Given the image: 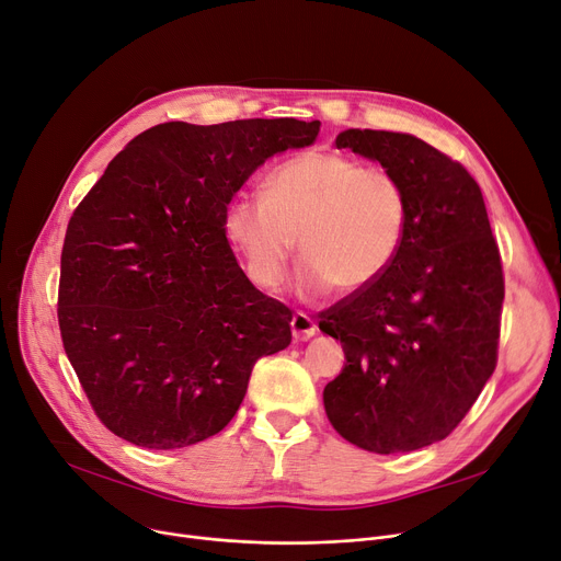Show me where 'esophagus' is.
Here are the masks:
<instances>
[{"label": "esophagus", "mask_w": 561, "mask_h": 561, "mask_svg": "<svg viewBox=\"0 0 561 561\" xmlns=\"http://www.w3.org/2000/svg\"><path fill=\"white\" fill-rule=\"evenodd\" d=\"M290 330H294L296 341H307L316 334V330H319V328H316L311 316H307L302 311H296L294 319H290Z\"/></svg>", "instance_id": "34e87169"}]
</instances>
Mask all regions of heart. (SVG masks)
Listing matches in <instances>:
<instances>
[{"label":"heart","instance_id":"obj_1","mask_svg":"<svg viewBox=\"0 0 561 561\" xmlns=\"http://www.w3.org/2000/svg\"><path fill=\"white\" fill-rule=\"evenodd\" d=\"M408 227V194L382 167L334 151H307L267 176L261 197H238L225 231L250 279L275 290L296 250L305 294L339 286L346 294L371 286L394 263Z\"/></svg>","mask_w":561,"mask_h":561}]
</instances>
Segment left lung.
I'll return each mask as SVG.
<instances>
[{"mask_svg": "<svg viewBox=\"0 0 561 561\" xmlns=\"http://www.w3.org/2000/svg\"><path fill=\"white\" fill-rule=\"evenodd\" d=\"M336 149L378 160L408 194L403 245L371 286L321 311L346 353L325 385L334 431L376 454L428 447L462 422L495 371L504 275L477 181L431 144L344 130Z\"/></svg>", "mask_w": 561, "mask_h": 561, "instance_id": "left-lung-1", "label": "left lung"}]
</instances>
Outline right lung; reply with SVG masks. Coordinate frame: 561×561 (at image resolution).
Listing matches in <instances>:
<instances>
[{
    "mask_svg": "<svg viewBox=\"0 0 561 561\" xmlns=\"http://www.w3.org/2000/svg\"><path fill=\"white\" fill-rule=\"evenodd\" d=\"M321 121H183L137 135L72 213L59 330L99 420L146 449L220 433L259 357L290 344V311L238 265L227 206L254 169Z\"/></svg>",
    "mask_w": 561,
    "mask_h": 561,
    "instance_id": "1",
    "label": "right lung"
}]
</instances>
